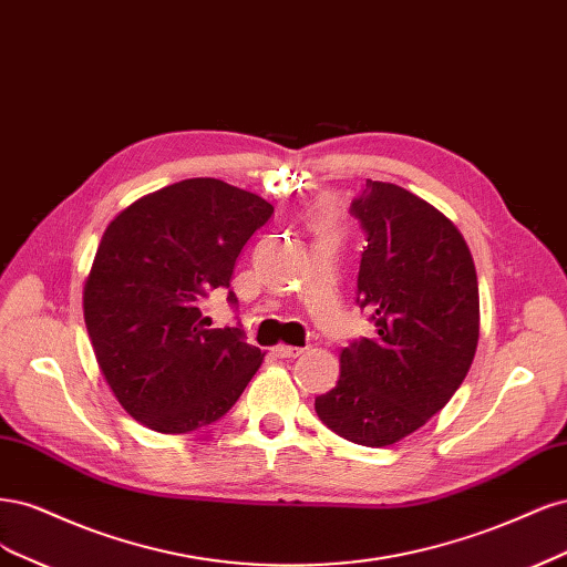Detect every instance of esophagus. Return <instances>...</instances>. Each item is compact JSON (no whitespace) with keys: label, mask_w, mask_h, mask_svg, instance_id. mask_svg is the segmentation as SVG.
Listing matches in <instances>:
<instances>
[{"label":"esophagus","mask_w":567,"mask_h":567,"mask_svg":"<svg viewBox=\"0 0 567 567\" xmlns=\"http://www.w3.org/2000/svg\"><path fill=\"white\" fill-rule=\"evenodd\" d=\"M272 353H276L278 358H299L303 353V349H297V346L280 343V346H276V349H272Z\"/></svg>","instance_id":"1"}]
</instances>
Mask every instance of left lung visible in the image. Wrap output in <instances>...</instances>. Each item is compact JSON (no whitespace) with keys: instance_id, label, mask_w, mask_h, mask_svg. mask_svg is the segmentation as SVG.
<instances>
[{"instance_id":"1","label":"left lung","mask_w":567,"mask_h":567,"mask_svg":"<svg viewBox=\"0 0 567 567\" xmlns=\"http://www.w3.org/2000/svg\"><path fill=\"white\" fill-rule=\"evenodd\" d=\"M351 214L368 235L358 306L377 334L341 351L337 386L316 398V412L346 441L383 447L422 429L466 379L478 278L462 233L414 193L368 178Z\"/></svg>"}]
</instances>
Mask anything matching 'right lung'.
<instances>
[{
	"mask_svg": "<svg viewBox=\"0 0 567 567\" xmlns=\"http://www.w3.org/2000/svg\"><path fill=\"white\" fill-rule=\"evenodd\" d=\"M272 214L218 178H186L136 199L105 228L84 282V322L120 405L159 433L221 419L264 353L240 327L212 330L203 303L228 289L237 257ZM228 303L237 299L228 291Z\"/></svg>",
	"mask_w": 567,
	"mask_h": 567,
	"instance_id": "1",
	"label": "right lung"
}]
</instances>
